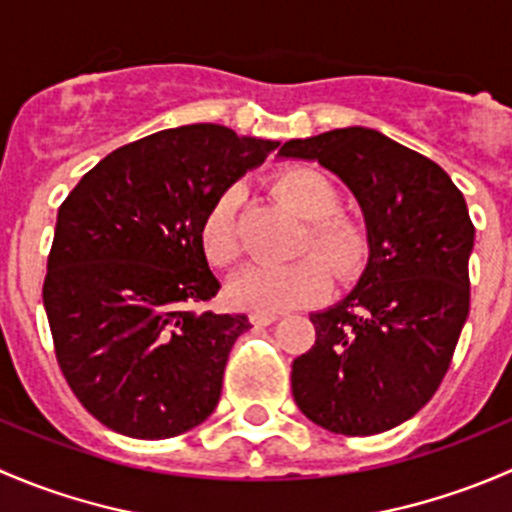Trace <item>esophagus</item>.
<instances>
[{"instance_id":"1","label":"esophagus","mask_w":512,"mask_h":512,"mask_svg":"<svg viewBox=\"0 0 512 512\" xmlns=\"http://www.w3.org/2000/svg\"><path fill=\"white\" fill-rule=\"evenodd\" d=\"M250 322L255 324V327H267V324L277 322V314L275 312H257V309H252Z\"/></svg>"}]
</instances>
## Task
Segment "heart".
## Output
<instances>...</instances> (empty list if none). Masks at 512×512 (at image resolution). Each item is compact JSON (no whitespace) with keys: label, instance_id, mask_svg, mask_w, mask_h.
Here are the masks:
<instances>
[{"label":"heart","instance_id":"heart-1","mask_svg":"<svg viewBox=\"0 0 512 512\" xmlns=\"http://www.w3.org/2000/svg\"><path fill=\"white\" fill-rule=\"evenodd\" d=\"M272 188L282 203L307 220L299 252H319L325 260L307 255L292 265H250L237 272L227 294L235 304L257 312H280L317 302L332 285L330 266L334 275L349 277L366 255L364 230L352 215L337 210L339 190L327 175L307 165H292L275 175ZM235 215L237 190L227 188L213 200L200 225V245L210 265L230 267L240 257Z\"/></svg>","mask_w":512,"mask_h":512}]
</instances>
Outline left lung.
I'll return each instance as SVG.
<instances>
[{"mask_svg": "<svg viewBox=\"0 0 512 512\" xmlns=\"http://www.w3.org/2000/svg\"><path fill=\"white\" fill-rule=\"evenodd\" d=\"M277 156L317 160L359 200L369 262L347 297L309 314L314 347L292 361V396L344 436L389 431L441 386L471 307L476 227L446 170L371 128L287 141Z\"/></svg>", "mask_w": 512, "mask_h": 512, "instance_id": "obj_1", "label": "left lung"}]
</instances>
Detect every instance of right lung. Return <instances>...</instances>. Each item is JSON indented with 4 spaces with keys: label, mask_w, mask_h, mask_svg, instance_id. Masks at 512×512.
<instances>
[{
    "label": "right lung",
    "mask_w": 512,
    "mask_h": 512,
    "mask_svg": "<svg viewBox=\"0 0 512 512\" xmlns=\"http://www.w3.org/2000/svg\"><path fill=\"white\" fill-rule=\"evenodd\" d=\"M277 141L215 123L168 128L108 153L56 215L44 309L66 384L131 438L178 436L215 411L245 314L218 294L200 245L205 213Z\"/></svg>",
    "instance_id": "obj_1"
}]
</instances>
